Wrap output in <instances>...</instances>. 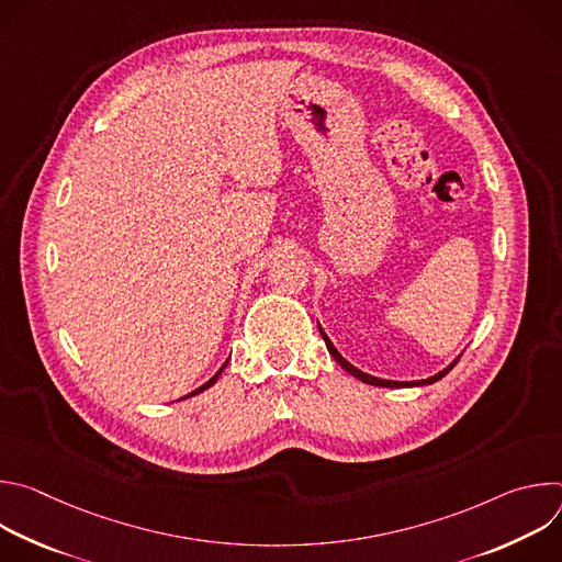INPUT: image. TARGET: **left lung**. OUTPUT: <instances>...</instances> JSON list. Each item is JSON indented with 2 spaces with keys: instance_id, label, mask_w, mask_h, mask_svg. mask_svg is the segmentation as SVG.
Segmentation results:
<instances>
[{
  "instance_id": "1",
  "label": "left lung",
  "mask_w": 562,
  "mask_h": 562,
  "mask_svg": "<svg viewBox=\"0 0 562 562\" xmlns=\"http://www.w3.org/2000/svg\"><path fill=\"white\" fill-rule=\"evenodd\" d=\"M317 329H319V327H317ZM319 336L325 338V345H327L329 353L334 356V360H336V362H338V364H340V367H342L347 373H351L353 378H358V380H362V382H367V384H375V386H391V389L395 386V389H397V386H412V384H431V382H436V380L445 378V375H447V373H449V371L456 367V362H458V360H456V362H451L447 369H442V371H440V373H436L434 378H427V380H420V382H393V380H380V378L367 375V373H362L360 369H356L353 364H349V362H347V360H345V358L338 353V349L331 345V340L327 338V334H325L323 329H319Z\"/></svg>"
}]
</instances>
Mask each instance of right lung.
I'll return each instance as SVG.
<instances>
[{"instance_id": "1", "label": "right lung", "mask_w": 562, "mask_h": 562, "mask_svg": "<svg viewBox=\"0 0 562 562\" xmlns=\"http://www.w3.org/2000/svg\"><path fill=\"white\" fill-rule=\"evenodd\" d=\"M222 369H224V367H222ZM222 369H220V371H217V373H215V375H213V378H211V380H209V382H204V384H202V386H200V389H195V391H193V393H189V395H195V393H200V391H204V389H209V386H211V384H215V380H217V375H220V373H222ZM189 395H184V397H189ZM184 397H182V400H184Z\"/></svg>"}]
</instances>
